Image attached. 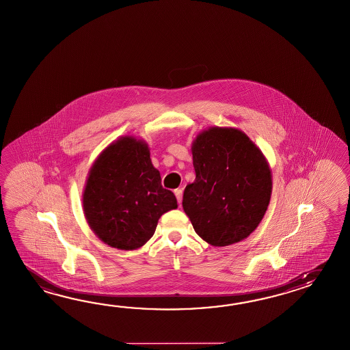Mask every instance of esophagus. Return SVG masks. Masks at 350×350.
I'll list each match as a JSON object with an SVG mask.
<instances>
[{
  "instance_id": "obj_1",
  "label": "esophagus",
  "mask_w": 350,
  "mask_h": 350,
  "mask_svg": "<svg viewBox=\"0 0 350 350\" xmlns=\"http://www.w3.org/2000/svg\"><path fill=\"white\" fill-rule=\"evenodd\" d=\"M174 194H176V197H177V201H178L179 204H180V202H182V189H180V188L174 189Z\"/></svg>"
}]
</instances>
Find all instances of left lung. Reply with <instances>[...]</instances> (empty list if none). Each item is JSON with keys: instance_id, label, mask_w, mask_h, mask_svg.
Listing matches in <instances>:
<instances>
[{"instance_id": "1", "label": "left lung", "mask_w": 350, "mask_h": 350, "mask_svg": "<svg viewBox=\"0 0 350 350\" xmlns=\"http://www.w3.org/2000/svg\"><path fill=\"white\" fill-rule=\"evenodd\" d=\"M192 154L196 179L182 204L194 231L213 246L246 239L271 197V172L261 150L241 131L215 126L197 135Z\"/></svg>"}]
</instances>
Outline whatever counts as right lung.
<instances>
[{
    "mask_svg": "<svg viewBox=\"0 0 350 350\" xmlns=\"http://www.w3.org/2000/svg\"><path fill=\"white\" fill-rule=\"evenodd\" d=\"M83 206L88 224L109 246L142 247L154 234L159 217L177 208L173 192L161 183L146 143L124 137L95 161Z\"/></svg>",
    "mask_w": 350,
    "mask_h": 350,
    "instance_id": "right-lung-1",
    "label": "right lung"
}]
</instances>
